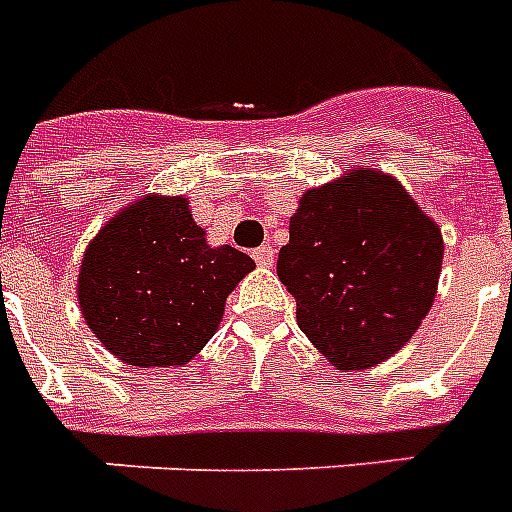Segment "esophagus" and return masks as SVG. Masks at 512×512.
<instances>
[{"mask_svg":"<svg viewBox=\"0 0 512 512\" xmlns=\"http://www.w3.org/2000/svg\"><path fill=\"white\" fill-rule=\"evenodd\" d=\"M252 257H255V263L260 265V268H270V265L276 263V249L270 247V244H263V247H257L255 252H252Z\"/></svg>","mask_w":512,"mask_h":512,"instance_id":"34e87169","label":"esophagus"}]
</instances>
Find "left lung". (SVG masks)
I'll return each instance as SVG.
<instances>
[{"label":"left lung","mask_w":512,"mask_h":512,"mask_svg":"<svg viewBox=\"0 0 512 512\" xmlns=\"http://www.w3.org/2000/svg\"><path fill=\"white\" fill-rule=\"evenodd\" d=\"M442 257V231L400 181L357 168L302 194L278 252V278L297 299L302 334L328 363L363 371L418 331Z\"/></svg>","instance_id":"1"}]
</instances>
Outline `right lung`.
<instances>
[{"label": "right lung", "instance_id": "right-lung-1", "mask_svg": "<svg viewBox=\"0 0 512 512\" xmlns=\"http://www.w3.org/2000/svg\"><path fill=\"white\" fill-rule=\"evenodd\" d=\"M255 268L252 257L210 247L184 197H144L107 223L83 255L78 302L86 326L123 363L186 365Z\"/></svg>", "mask_w": 512, "mask_h": 512}]
</instances>
